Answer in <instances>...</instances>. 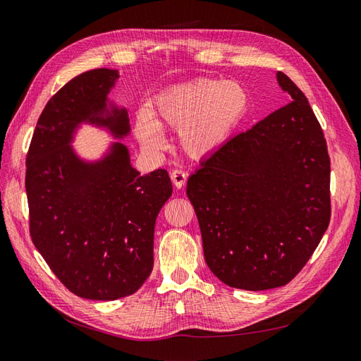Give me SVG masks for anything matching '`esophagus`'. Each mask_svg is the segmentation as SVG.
<instances>
[{"label": "esophagus", "instance_id": "1", "mask_svg": "<svg viewBox=\"0 0 361 361\" xmlns=\"http://www.w3.org/2000/svg\"><path fill=\"white\" fill-rule=\"evenodd\" d=\"M171 180L173 183V186L177 189H181L184 184H186V180H188V173L181 171V169H173L171 172Z\"/></svg>", "mask_w": 361, "mask_h": 361}]
</instances>
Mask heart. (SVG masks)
I'll return each mask as SVG.
<instances>
[{
  "label": "heart",
  "instance_id": "heart-1",
  "mask_svg": "<svg viewBox=\"0 0 361 361\" xmlns=\"http://www.w3.org/2000/svg\"><path fill=\"white\" fill-rule=\"evenodd\" d=\"M245 109L247 94L236 82L201 79L161 92L154 114L138 116L135 134L145 149L159 151L164 145L160 126L178 129L184 152L202 157L228 140Z\"/></svg>",
  "mask_w": 361,
  "mask_h": 361
}]
</instances>
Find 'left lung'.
<instances>
[{"label": "left lung", "mask_w": 361, "mask_h": 361, "mask_svg": "<svg viewBox=\"0 0 361 361\" xmlns=\"http://www.w3.org/2000/svg\"><path fill=\"white\" fill-rule=\"evenodd\" d=\"M293 102L230 138L188 180L206 264L221 282L262 291L288 283L331 218V161L308 99L277 73Z\"/></svg>", "instance_id": "obj_1"}]
</instances>
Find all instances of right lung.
I'll use <instances>...</instances> for the list:
<instances>
[{
    "label": "right lung",
    "instance_id": "add662e5",
    "mask_svg": "<svg viewBox=\"0 0 361 361\" xmlns=\"http://www.w3.org/2000/svg\"><path fill=\"white\" fill-rule=\"evenodd\" d=\"M117 70L73 78L45 105L25 159L30 236L54 276L79 298L116 300L134 294L154 265V227L172 195L168 171L140 175L116 142L97 161L70 145L82 122L116 138L129 134L125 108L109 104Z\"/></svg>",
    "mask_w": 361,
    "mask_h": 361
}]
</instances>
